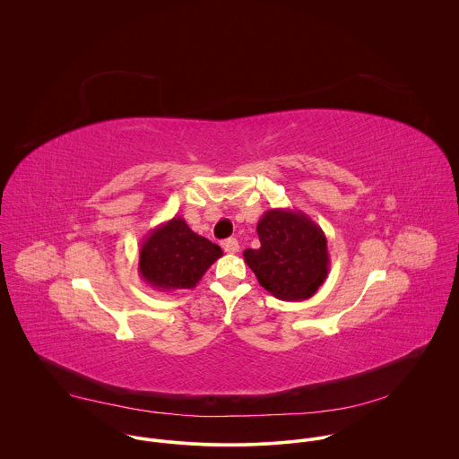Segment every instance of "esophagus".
Returning a JSON list of instances; mask_svg holds the SVG:
<instances>
[{
  "mask_svg": "<svg viewBox=\"0 0 459 459\" xmlns=\"http://www.w3.org/2000/svg\"><path fill=\"white\" fill-rule=\"evenodd\" d=\"M222 247H224L226 253H231V255H233V253H238V249H240L237 238H228V240H224Z\"/></svg>",
  "mask_w": 459,
  "mask_h": 459,
  "instance_id": "1",
  "label": "esophagus"
}]
</instances>
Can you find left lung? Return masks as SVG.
Here are the masks:
<instances>
[{
	"label": "left lung",
	"instance_id": "8db88e82",
	"mask_svg": "<svg viewBox=\"0 0 459 459\" xmlns=\"http://www.w3.org/2000/svg\"><path fill=\"white\" fill-rule=\"evenodd\" d=\"M258 249H246L244 260L260 285L281 301L309 299L329 273L327 240L306 213L273 208L256 226Z\"/></svg>",
	"mask_w": 459,
	"mask_h": 459
}]
</instances>
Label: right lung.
<instances>
[{"label":"right lung","instance_id":"add662e5","mask_svg":"<svg viewBox=\"0 0 459 459\" xmlns=\"http://www.w3.org/2000/svg\"><path fill=\"white\" fill-rule=\"evenodd\" d=\"M222 249L194 233L181 217L156 226L139 253V274L158 292L194 289Z\"/></svg>","mask_w":459,"mask_h":459}]
</instances>
